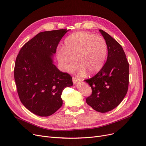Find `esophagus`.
Instances as JSON below:
<instances>
[{
  "instance_id": "1",
  "label": "esophagus",
  "mask_w": 146,
  "mask_h": 146,
  "mask_svg": "<svg viewBox=\"0 0 146 146\" xmlns=\"http://www.w3.org/2000/svg\"><path fill=\"white\" fill-rule=\"evenodd\" d=\"M80 80V79L78 77H74V76H73V82L74 84H76V83H77L78 81Z\"/></svg>"
}]
</instances>
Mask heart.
<instances>
[{
	"mask_svg": "<svg viewBox=\"0 0 146 146\" xmlns=\"http://www.w3.org/2000/svg\"><path fill=\"white\" fill-rule=\"evenodd\" d=\"M107 45L104 38L86 32H78L68 36L63 50L57 54L58 63L64 71L70 72L81 67L79 73L85 71L90 74L98 73L103 67L107 54Z\"/></svg>",
	"mask_w": 146,
	"mask_h": 146,
	"instance_id": "obj_1",
	"label": "heart"
}]
</instances>
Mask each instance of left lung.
I'll return each mask as SVG.
<instances>
[{
  "mask_svg": "<svg viewBox=\"0 0 146 146\" xmlns=\"http://www.w3.org/2000/svg\"><path fill=\"white\" fill-rule=\"evenodd\" d=\"M99 31L105 40L108 57L101 70L85 80L92 90L86 101L95 111L105 113L118 106L127 93L129 64L121 45L104 31Z\"/></svg>",
  "mask_w": 146,
  "mask_h": 146,
  "instance_id": "left-lung-1",
  "label": "left lung"
}]
</instances>
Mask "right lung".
Here are the masks:
<instances>
[{
  "label": "right lung",
  "mask_w": 146,
  "mask_h": 146,
  "mask_svg": "<svg viewBox=\"0 0 146 146\" xmlns=\"http://www.w3.org/2000/svg\"><path fill=\"white\" fill-rule=\"evenodd\" d=\"M66 29L38 33L21 48L15 61L14 78L22 104L40 117H48L63 105L62 92L72 78L60 71L52 56Z\"/></svg>",
  "instance_id": "add662e5"
}]
</instances>
